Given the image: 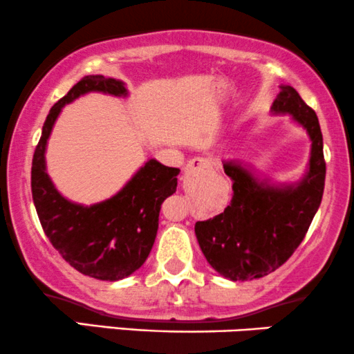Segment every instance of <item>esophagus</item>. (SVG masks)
<instances>
[{"mask_svg": "<svg viewBox=\"0 0 354 354\" xmlns=\"http://www.w3.org/2000/svg\"><path fill=\"white\" fill-rule=\"evenodd\" d=\"M209 166V161L204 160V158H193L186 165V173H193L194 169H203Z\"/></svg>", "mask_w": 354, "mask_h": 354, "instance_id": "1", "label": "esophagus"}]
</instances>
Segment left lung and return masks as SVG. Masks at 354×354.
<instances>
[{"label":"left lung","instance_id":"1","mask_svg":"<svg viewBox=\"0 0 354 354\" xmlns=\"http://www.w3.org/2000/svg\"><path fill=\"white\" fill-rule=\"evenodd\" d=\"M272 113L292 115L310 136L308 168L300 181L275 185L237 160L224 161L232 199L224 212L198 221L196 239L216 272L232 282L261 279L288 261L320 207L326 165L317 113L290 85H280Z\"/></svg>","mask_w":354,"mask_h":354}]
</instances>
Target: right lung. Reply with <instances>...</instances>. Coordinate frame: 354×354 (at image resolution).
<instances>
[{
    "label": "right lung",
    "instance_id": "obj_1",
    "mask_svg": "<svg viewBox=\"0 0 354 354\" xmlns=\"http://www.w3.org/2000/svg\"><path fill=\"white\" fill-rule=\"evenodd\" d=\"M88 92L127 97L122 80L85 75L49 110L31 168L32 201L41 225L54 249L80 274L99 280H122L147 261L161 204L176 191L180 169L148 160L112 198L84 206L55 189L46 169V147L62 107Z\"/></svg>",
    "mask_w": 354,
    "mask_h": 354
}]
</instances>
